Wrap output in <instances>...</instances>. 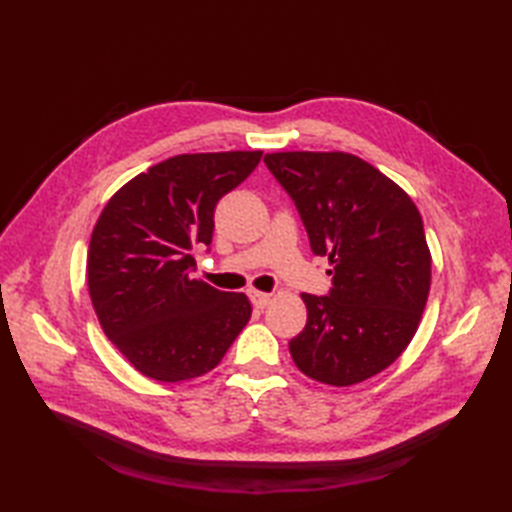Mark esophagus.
Listing matches in <instances>:
<instances>
[{
    "label": "esophagus",
    "mask_w": 512,
    "mask_h": 512,
    "mask_svg": "<svg viewBox=\"0 0 512 512\" xmlns=\"http://www.w3.org/2000/svg\"><path fill=\"white\" fill-rule=\"evenodd\" d=\"M248 297L253 301L255 308H266L270 303V295L268 292H259V290H248Z\"/></svg>",
    "instance_id": "esophagus-1"
}]
</instances>
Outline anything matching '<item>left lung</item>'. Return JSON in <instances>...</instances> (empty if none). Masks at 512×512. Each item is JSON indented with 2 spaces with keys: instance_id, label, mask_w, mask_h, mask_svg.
<instances>
[{
  "instance_id": "8db88e82",
  "label": "left lung",
  "mask_w": 512,
  "mask_h": 512,
  "mask_svg": "<svg viewBox=\"0 0 512 512\" xmlns=\"http://www.w3.org/2000/svg\"><path fill=\"white\" fill-rule=\"evenodd\" d=\"M264 162L295 202L332 288L308 295V321L290 345L303 374L347 387L383 372L416 334L431 284L422 217L409 195L343 151H281Z\"/></svg>"
}]
</instances>
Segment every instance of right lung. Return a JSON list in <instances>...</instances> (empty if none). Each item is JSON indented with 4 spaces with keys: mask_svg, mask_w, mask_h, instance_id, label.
I'll list each match as a JSON object with an SVG mask.
<instances>
[{
    "mask_svg": "<svg viewBox=\"0 0 512 512\" xmlns=\"http://www.w3.org/2000/svg\"><path fill=\"white\" fill-rule=\"evenodd\" d=\"M262 151L182 154L129 180L96 222L88 288L101 328L140 374L162 383L202 376L250 319L242 292L193 279V250H209L222 195Z\"/></svg>",
    "mask_w": 512,
    "mask_h": 512,
    "instance_id": "right-lung-1",
    "label": "right lung"
}]
</instances>
